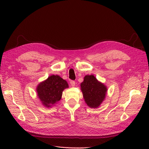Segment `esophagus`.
<instances>
[{
	"label": "esophagus",
	"mask_w": 149,
	"mask_h": 149,
	"mask_svg": "<svg viewBox=\"0 0 149 149\" xmlns=\"http://www.w3.org/2000/svg\"><path fill=\"white\" fill-rule=\"evenodd\" d=\"M70 85L72 86V87H74L75 85V82L74 81H70Z\"/></svg>",
	"instance_id": "esophagus-1"
}]
</instances>
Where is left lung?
<instances>
[{"label": "left lung", "instance_id": "obj_1", "mask_svg": "<svg viewBox=\"0 0 149 149\" xmlns=\"http://www.w3.org/2000/svg\"><path fill=\"white\" fill-rule=\"evenodd\" d=\"M80 86L85 103L89 107L97 108L103 102L107 88L104 83L99 81L94 75L84 76Z\"/></svg>", "mask_w": 149, "mask_h": 149}]
</instances>
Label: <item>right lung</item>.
Returning <instances> with one entry per match:
<instances>
[{"label": "right lung", "mask_w": 149, "mask_h": 149, "mask_svg": "<svg viewBox=\"0 0 149 149\" xmlns=\"http://www.w3.org/2000/svg\"><path fill=\"white\" fill-rule=\"evenodd\" d=\"M68 82L58 75H52L40 83L36 91L38 98L46 107H51L61 100L63 91L68 88Z\"/></svg>", "instance_id": "right-lung-1"}]
</instances>
